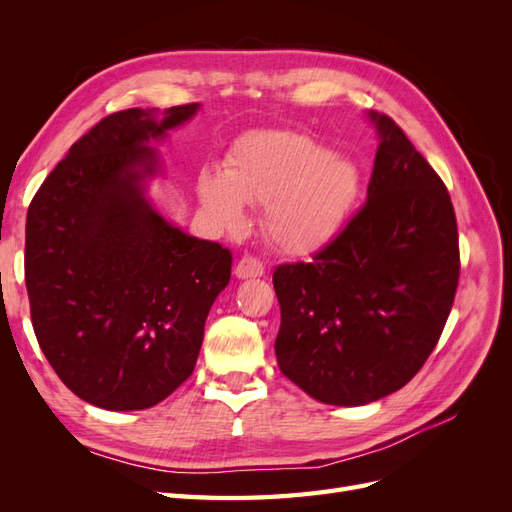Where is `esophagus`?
I'll return each mask as SVG.
<instances>
[{"label":"esophagus","mask_w":512,"mask_h":512,"mask_svg":"<svg viewBox=\"0 0 512 512\" xmlns=\"http://www.w3.org/2000/svg\"><path fill=\"white\" fill-rule=\"evenodd\" d=\"M235 275L239 277V280H250V277H260L265 275V265L254 256H243L239 258L237 267H235Z\"/></svg>","instance_id":"obj_1"}]
</instances>
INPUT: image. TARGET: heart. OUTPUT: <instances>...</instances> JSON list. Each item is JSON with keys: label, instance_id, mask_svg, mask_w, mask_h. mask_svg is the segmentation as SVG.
<instances>
[{"label": "heart", "instance_id": "1", "mask_svg": "<svg viewBox=\"0 0 512 512\" xmlns=\"http://www.w3.org/2000/svg\"><path fill=\"white\" fill-rule=\"evenodd\" d=\"M196 192L215 230L239 232L247 222L243 203H262L273 245L312 254L344 230L361 194V170L305 134L262 130L241 138L222 175L203 170Z\"/></svg>", "mask_w": 512, "mask_h": 512}]
</instances>
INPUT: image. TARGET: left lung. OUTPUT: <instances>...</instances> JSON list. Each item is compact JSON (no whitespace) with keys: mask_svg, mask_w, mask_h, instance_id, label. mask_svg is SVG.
Masks as SVG:
<instances>
[{"mask_svg":"<svg viewBox=\"0 0 512 512\" xmlns=\"http://www.w3.org/2000/svg\"><path fill=\"white\" fill-rule=\"evenodd\" d=\"M378 132L367 203L312 262L280 265L275 356L331 406H365L406 386L436 348L459 282L451 196L397 123Z\"/></svg>","mask_w":512,"mask_h":512,"instance_id":"8db88e82","label":"left lung"}]
</instances>
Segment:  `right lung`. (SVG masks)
Wrapping results in <instances>:
<instances>
[{"mask_svg": "<svg viewBox=\"0 0 512 512\" xmlns=\"http://www.w3.org/2000/svg\"><path fill=\"white\" fill-rule=\"evenodd\" d=\"M200 104L104 117L44 179L27 211L25 284L38 344L91 406L160 404L194 371L232 256L190 237L147 196L160 143Z\"/></svg>", "mask_w": 512, "mask_h": 512, "instance_id": "right-lung-1", "label": "right lung"}]
</instances>
